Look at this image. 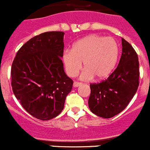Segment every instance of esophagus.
I'll list each match as a JSON object with an SVG mask.
<instances>
[{"label":"esophagus","mask_w":150,"mask_h":150,"mask_svg":"<svg viewBox=\"0 0 150 150\" xmlns=\"http://www.w3.org/2000/svg\"><path fill=\"white\" fill-rule=\"evenodd\" d=\"M81 85H82L81 83H78V82H74V85H73V86H74V87H75V88H76V87L80 86Z\"/></svg>","instance_id":"1"}]
</instances>
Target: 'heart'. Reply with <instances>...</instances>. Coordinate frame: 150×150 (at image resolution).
I'll list each match as a JSON object with an SVG mask.
<instances>
[{"label":"heart","mask_w":150,"mask_h":150,"mask_svg":"<svg viewBox=\"0 0 150 150\" xmlns=\"http://www.w3.org/2000/svg\"><path fill=\"white\" fill-rule=\"evenodd\" d=\"M119 56L120 46L114 38L89 35L75 42L71 50L64 52L62 62L69 76H76L83 62L86 69L80 79H103L114 70Z\"/></svg>","instance_id":"obj_1"}]
</instances>
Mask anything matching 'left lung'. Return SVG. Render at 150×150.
Masks as SVG:
<instances>
[{
    "instance_id": "8db88e82",
    "label": "left lung",
    "mask_w": 150,
    "mask_h": 150,
    "mask_svg": "<svg viewBox=\"0 0 150 150\" xmlns=\"http://www.w3.org/2000/svg\"><path fill=\"white\" fill-rule=\"evenodd\" d=\"M122 46V53L116 70L104 81L90 85V110L105 119L121 112L133 98L139 86L138 56L123 38Z\"/></svg>"
}]
</instances>
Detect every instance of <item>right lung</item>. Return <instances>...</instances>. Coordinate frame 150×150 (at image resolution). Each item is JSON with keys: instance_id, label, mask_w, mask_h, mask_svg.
Instances as JSON below:
<instances>
[{"instance_id": "right-lung-1", "label": "right lung", "mask_w": 150, "mask_h": 150, "mask_svg": "<svg viewBox=\"0 0 150 150\" xmlns=\"http://www.w3.org/2000/svg\"><path fill=\"white\" fill-rule=\"evenodd\" d=\"M64 35L50 31L35 36L21 47L12 64L16 98L29 114L43 121L60 114L72 89L62 60Z\"/></svg>"}]
</instances>
